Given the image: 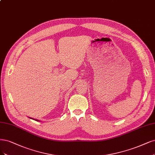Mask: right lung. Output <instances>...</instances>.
<instances>
[{"label":"right lung","mask_w":155,"mask_h":155,"mask_svg":"<svg viewBox=\"0 0 155 155\" xmlns=\"http://www.w3.org/2000/svg\"><path fill=\"white\" fill-rule=\"evenodd\" d=\"M30 118H31V117H30ZM34 120H36V121H39L38 120H37V119H34Z\"/></svg>","instance_id":"right-lung-1"}]
</instances>
